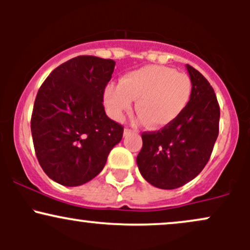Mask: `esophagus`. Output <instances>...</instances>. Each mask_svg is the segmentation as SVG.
Returning a JSON list of instances; mask_svg holds the SVG:
<instances>
[{"instance_id": "34e87169", "label": "esophagus", "mask_w": 250, "mask_h": 250, "mask_svg": "<svg viewBox=\"0 0 250 250\" xmlns=\"http://www.w3.org/2000/svg\"><path fill=\"white\" fill-rule=\"evenodd\" d=\"M135 131L133 130V129H130V128H125V131H123V134H125V136H127V135H129V134H134Z\"/></svg>"}]
</instances>
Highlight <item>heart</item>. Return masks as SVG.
Returning <instances> with one entry per match:
<instances>
[{
    "instance_id": "obj_1",
    "label": "heart",
    "mask_w": 250,
    "mask_h": 250,
    "mask_svg": "<svg viewBox=\"0 0 250 250\" xmlns=\"http://www.w3.org/2000/svg\"><path fill=\"white\" fill-rule=\"evenodd\" d=\"M191 96L190 77L165 65H146L125 74L119 85L104 89V105L114 120H122L137 100L140 120L151 129L171 125L183 113Z\"/></svg>"
}]
</instances>
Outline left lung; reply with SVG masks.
I'll return each mask as SVG.
<instances>
[{
  "instance_id": "8db88e82",
  "label": "left lung",
  "mask_w": 250,
  "mask_h": 250,
  "mask_svg": "<svg viewBox=\"0 0 250 250\" xmlns=\"http://www.w3.org/2000/svg\"><path fill=\"white\" fill-rule=\"evenodd\" d=\"M191 96L183 113L171 125L142 133L136 157L146 181L161 189L182 187L196 177L210 159L219 135L220 105L210 83L187 64Z\"/></svg>"
}]
</instances>
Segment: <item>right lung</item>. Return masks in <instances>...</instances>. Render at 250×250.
<instances>
[{
	"label": "right lung",
	"mask_w": 250,
	"mask_h": 250,
	"mask_svg": "<svg viewBox=\"0 0 250 250\" xmlns=\"http://www.w3.org/2000/svg\"><path fill=\"white\" fill-rule=\"evenodd\" d=\"M115 61L74 57L55 68L39 89L31 135L43 171L55 182L76 187L100 174L123 127L105 115L103 95Z\"/></svg>",
	"instance_id": "add662e5"
}]
</instances>
